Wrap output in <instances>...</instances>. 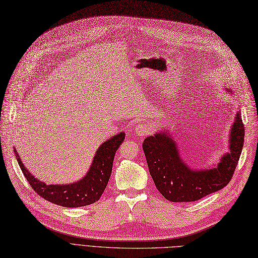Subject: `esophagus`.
Wrapping results in <instances>:
<instances>
[{
	"label": "esophagus",
	"mask_w": 258,
	"mask_h": 258,
	"mask_svg": "<svg viewBox=\"0 0 258 258\" xmlns=\"http://www.w3.org/2000/svg\"><path fill=\"white\" fill-rule=\"evenodd\" d=\"M134 131H135V134L137 136H145V135L149 134V133L151 132V125L147 121L139 120L135 124Z\"/></svg>",
	"instance_id": "esophagus-1"
}]
</instances>
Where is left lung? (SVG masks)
<instances>
[{
  "label": "left lung",
  "mask_w": 258,
  "mask_h": 258,
  "mask_svg": "<svg viewBox=\"0 0 258 258\" xmlns=\"http://www.w3.org/2000/svg\"><path fill=\"white\" fill-rule=\"evenodd\" d=\"M225 91L233 94L231 89ZM228 138V152L217 165L192 169L180 156L178 146L169 131L148 136L142 149L158 191L171 202H194L224 188L234 174L243 147L244 126L239 110L236 112Z\"/></svg>",
  "instance_id": "left-lung-1"
}]
</instances>
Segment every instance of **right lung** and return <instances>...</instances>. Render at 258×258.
<instances>
[{
	"instance_id": "add662e5",
	"label": "right lung",
	"mask_w": 258,
	"mask_h": 258,
	"mask_svg": "<svg viewBox=\"0 0 258 258\" xmlns=\"http://www.w3.org/2000/svg\"><path fill=\"white\" fill-rule=\"evenodd\" d=\"M124 139L125 133L120 132L104 141L95 152L87 173L70 184L47 185L41 182L26 169L16 149L14 152L27 182L41 198L63 207H82L99 201L108 184L114 154Z\"/></svg>"
}]
</instances>
